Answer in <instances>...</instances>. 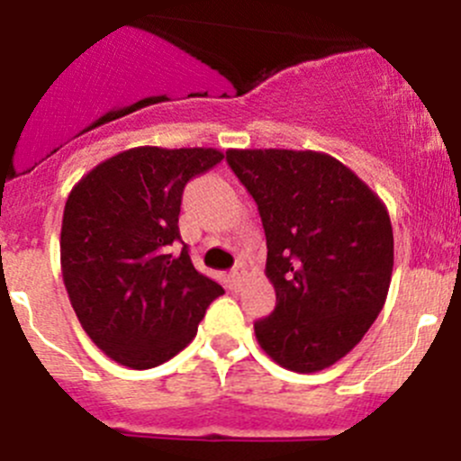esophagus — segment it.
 I'll return each instance as SVG.
<instances>
[{"mask_svg": "<svg viewBox=\"0 0 461 461\" xmlns=\"http://www.w3.org/2000/svg\"><path fill=\"white\" fill-rule=\"evenodd\" d=\"M229 280H230L232 289H235V291L241 289V285H244V280H246V267H244V264H237V267L232 268Z\"/></svg>", "mask_w": 461, "mask_h": 461, "instance_id": "1", "label": "esophagus"}]
</instances>
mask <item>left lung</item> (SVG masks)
<instances>
[{
    "mask_svg": "<svg viewBox=\"0 0 461 461\" xmlns=\"http://www.w3.org/2000/svg\"><path fill=\"white\" fill-rule=\"evenodd\" d=\"M258 203L276 309L255 322L277 366L312 375L352 352L384 309L394 235L379 194L313 149H229Z\"/></svg>",
    "mask_w": 461,
    "mask_h": 461,
    "instance_id": "1",
    "label": "left lung"
}]
</instances>
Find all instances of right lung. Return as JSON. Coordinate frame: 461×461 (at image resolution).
<instances>
[{
  "mask_svg": "<svg viewBox=\"0 0 461 461\" xmlns=\"http://www.w3.org/2000/svg\"><path fill=\"white\" fill-rule=\"evenodd\" d=\"M224 158L215 148L125 149L71 188L60 230L62 280L82 330L112 361L148 370L197 336L221 285L175 253L181 194Z\"/></svg>",
  "mask_w": 461,
  "mask_h": 461,
  "instance_id": "right-lung-1",
  "label": "right lung"
}]
</instances>
